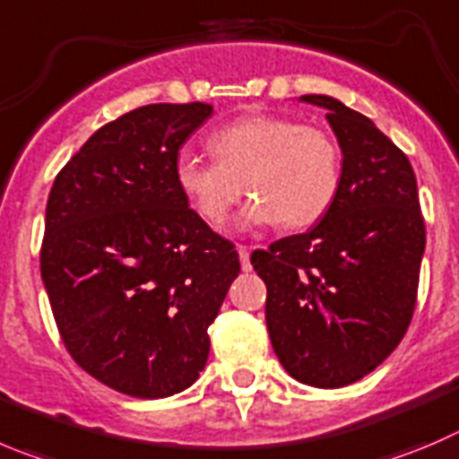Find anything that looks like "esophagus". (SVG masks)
Wrapping results in <instances>:
<instances>
[{"instance_id":"1","label":"esophagus","mask_w":459,"mask_h":459,"mask_svg":"<svg viewBox=\"0 0 459 459\" xmlns=\"http://www.w3.org/2000/svg\"><path fill=\"white\" fill-rule=\"evenodd\" d=\"M238 256H241V268L247 273V270L252 268V265H250V247L238 246Z\"/></svg>"}]
</instances>
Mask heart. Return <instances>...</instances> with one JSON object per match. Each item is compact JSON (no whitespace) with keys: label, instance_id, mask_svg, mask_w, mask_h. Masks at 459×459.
Masks as SVG:
<instances>
[{"label":"heart","instance_id":"obj_1","mask_svg":"<svg viewBox=\"0 0 459 459\" xmlns=\"http://www.w3.org/2000/svg\"><path fill=\"white\" fill-rule=\"evenodd\" d=\"M213 160L182 152L176 182L209 225L227 221L246 191L255 198L243 213L247 225L281 222L299 230L320 221L342 182L338 142L317 126L274 115H250L213 130L207 139Z\"/></svg>","mask_w":459,"mask_h":459}]
</instances>
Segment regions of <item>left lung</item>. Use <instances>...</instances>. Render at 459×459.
Masks as SVG:
<instances>
[{
	"mask_svg": "<svg viewBox=\"0 0 459 459\" xmlns=\"http://www.w3.org/2000/svg\"><path fill=\"white\" fill-rule=\"evenodd\" d=\"M342 182L329 212L304 234L250 261L268 288L265 325L279 363L316 387L360 381L390 356L412 322L426 225L410 160L372 121L331 96Z\"/></svg>",
	"mask_w": 459,
	"mask_h": 459,
	"instance_id": "obj_1",
	"label": "left lung"
}]
</instances>
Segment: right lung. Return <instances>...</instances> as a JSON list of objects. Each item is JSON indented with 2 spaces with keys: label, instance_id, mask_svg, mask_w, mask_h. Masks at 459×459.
<instances>
[{
  "label": "right lung",
  "instance_id": "right-lung-1",
  "mask_svg": "<svg viewBox=\"0 0 459 459\" xmlns=\"http://www.w3.org/2000/svg\"><path fill=\"white\" fill-rule=\"evenodd\" d=\"M207 103H152L96 130L47 200L40 273L65 349L103 385L161 399L209 356L207 329L241 273L176 182Z\"/></svg>",
  "mask_w": 459,
  "mask_h": 459
}]
</instances>
